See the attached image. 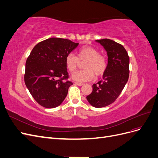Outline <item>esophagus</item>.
<instances>
[{
  "label": "esophagus",
  "mask_w": 158,
  "mask_h": 158,
  "mask_svg": "<svg viewBox=\"0 0 158 158\" xmlns=\"http://www.w3.org/2000/svg\"><path fill=\"white\" fill-rule=\"evenodd\" d=\"M74 84L76 85H80H80H83V83H80V82H75Z\"/></svg>",
  "instance_id": "1"
}]
</instances>
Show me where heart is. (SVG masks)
<instances>
[{
  "label": "heart",
  "instance_id": "obj_1",
  "mask_svg": "<svg viewBox=\"0 0 158 158\" xmlns=\"http://www.w3.org/2000/svg\"><path fill=\"white\" fill-rule=\"evenodd\" d=\"M85 62L84 70L77 71L73 74V79L76 82H86L92 80L95 76H102L107 68L106 57L99 54L98 49L91 46H84L78 50L77 56L69 53L65 58L66 67L70 73H74L79 64V61Z\"/></svg>",
  "mask_w": 158,
  "mask_h": 158
}]
</instances>
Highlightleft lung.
<instances>
[{
    "label": "left lung",
    "mask_w": 158,
    "mask_h": 158,
    "mask_svg": "<svg viewBox=\"0 0 158 158\" xmlns=\"http://www.w3.org/2000/svg\"><path fill=\"white\" fill-rule=\"evenodd\" d=\"M106 50L108 64L103 79L92 85L86 97L92 106L100 108L113 103L121 94L129 77V56L124 47L109 39L96 40Z\"/></svg>",
    "instance_id": "1"
}]
</instances>
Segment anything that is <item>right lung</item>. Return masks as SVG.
<instances>
[{"mask_svg": "<svg viewBox=\"0 0 158 158\" xmlns=\"http://www.w3.org/2000/svg\"><path fill=\"white\" fill-rule=\"evenodd\" d=\"M79 44L51 37L33 47L26 63L24 82L35 101L45 108L59 106L73 82L65 64L66 55Z\"/></svg>", "mask_w": 158, "mask_h": 158, "instance_id": "obj_1", "label": "right lung"}]
</instances>
